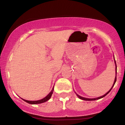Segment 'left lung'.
Listing matches in <instances>:
<instances>
[{
  "label": "left lung",
  "instance_id": "left-lung-1",
  "mask_svg": "<svg viewBox=\"0 0 125 125\" xmlns=\"http://www.w3.org/2000/svg\"><path fill=\"white\" fill-rule=\"evenodd\" d=\"M115 65H116V67H115V70H116V76H115V80H114V83H113V86H112L111 87V89H110V91H109L108 92H107L106 93V94H104L103 96H100V97H97V98H94V99H88V98H85V97H81V96H79L78 94H77L76 93H75V94H77V96H78V97L80 98V99H82V100H86V101H92V100H98V99H102V98H103V97H104V96H105L107 95V94H108L109 92H110V91H111V90L112 89V88H113V86H114V85H115V83H116V69H117V67H116V62H115Z\"/></svg>",
  "mask_w": 125,
  "mask_h": 125
}]
</instances>
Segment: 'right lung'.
Instances as JSON below:
<instances>
[{"instance_id": "add662e5", "label": "right lung", "mask_w": 125, "mask_h": 125, "mask_svg": "<svg viewBox=\"0 0 125 125\" xmlns=\"http://www.w3.org/2000/svg\"><path fill=\"white\" fill-rule=\"evenodd\" d=\"M53 87H54V86H53ZM53 87L52 88V91L50 92V94H49L48 95L46 96V97H45L44 98H43V99H41V100H36V101H29V100H25V99H22V98H21V99H22L23 101H25V102H26V103H29V104H37L42 103H44V102H47V101H48L49 99H50V98H51L52 94H53Z\"/></svg>"}]
</instances>
